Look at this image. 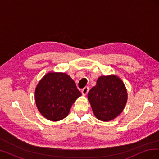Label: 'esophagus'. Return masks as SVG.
Listing matches in <instances>:
<instances>
[{
	"instance_id": "34e87169",
	"label": "esophagus",
	"mask_w": 159,
	"mask_h": 159,
	"mask_svg": "<svg viewBox=\"0 0 159 159\" xmlns=\"http://www.w3.org/2000/svg\"><path fill=\"white\" fill-rule=\"evenodd\" d=\"M88 91H89V87L86 86V87H85L84 88L82 89V90H81V93H82L84 95H85L88 94Z\"/></svg>"
}]
</instances>
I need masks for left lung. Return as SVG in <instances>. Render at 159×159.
Listing matches in <instances>:
<instances>
[{"instance_id": "obj_1", "label": "left lung", "mask_w": 159, "mask_h": 159, "mask_svg": "<svg viewBox=\"0 0 159 159\" xmlns=\"http://www.w3.org/2000/svg\"><path fill=\"white\" fill-rule=\"evenodd\" d=\"M88 99L95 117L109 121L122 112L127 93L121 79L115 75L101 76L88 93Z\"/></svg>"}]
</instances>
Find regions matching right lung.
<instances>
[{
    "label": "right lung",
    "instance_id": "add662e5",
    "mask_svg": "<svg viewBox=\"0 0 159 159\" xmlns=\"http://www.w3.org/2000/svg\"><path fill=\"white\" fill-rule=\"evenodd\" d=\"M81 95L75 83L64 73H48L35 91L38 109L46 119L57 121L68 115L76 99Z\"/></svg>",
    "mask_w": 159,
    "mask_h": 159
}]
</instances>
